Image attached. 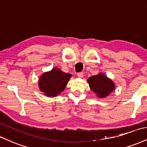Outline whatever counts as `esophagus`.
I'll use <instances>...</instances> for the list:
<instances>
[{
    "label": "esophagus",
    "mask_w": 147,
    "mask_h": 147,
    "mask_svg": "<svg viewBox=\"0 0 147 147\" xmlns=\"http://www.w3.org/2000/svg\"><path fill=\"white\" fill-rule=\"evenodd\" d=\"M77 76H78V77H79V78H82L84 75H83L82 72H79V73L77 74Z\"/></svg>",
    "instance_id": "1"
}]
</instances>
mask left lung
I'll use <instances>...</instances> for the list:
<instances>
[{"mask_svg": "<svg viewBox=\"0 0 147 147\" xmlns=\"http://www.w3.org/2000/svg\"><path fill=\"white\" fill-rule=\"evenodd\" d=\"M90 88L100 98L108 96L115 90V85L113 82L103 74L93 76L88 79Z\"/></svg>", "mask_w": 147, "mask_h": 147, "instance_id": "8db88e82", "label": "left lung"}]
</instances>
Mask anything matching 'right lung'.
I'll list each match as a JSON object with an SVG mask.
<instances>
[{
    "label": "right lung",
    "mask_w": 147,
    "mask_h": 147,
    "mask_svg": "<svg viewBox=\"0 0 147 147\" xmlns=\"http://www.w3.org/2000/svg\"><path fill=\"white\" fill-rule=\"evenodd\" d=\"M71 76V74L54 68L41 76L39 80V88L48 97H56L64 90Z\"/></svg>",
    "instance_id": "1"
}]
</instances>
